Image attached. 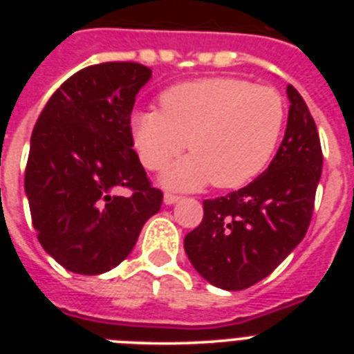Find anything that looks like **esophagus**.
Wrapping results in <instances>:
<instances>
[{
    "instance_id": "1",
    "label": "esophagus",
    "mask_w": 354,
    "mask_h": 354,
    "mask_svg": "<svg viewBox=\"0 0 354 354\" xmlns=\"http://www.w3.org/2000/svg\"><path fill=\"white\" fill-rule=\"evenodd\" d=\"M179 200H180L179 195H174V193H165V204H167V205L177 204Z\"/></svg>"
}]
</instances>
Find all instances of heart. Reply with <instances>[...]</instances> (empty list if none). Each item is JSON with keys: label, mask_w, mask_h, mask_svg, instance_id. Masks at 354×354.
Instances as JSON below:
<instances>
[{"label": "heart", "mask_w": 354, "mask_h": 354, "mask_svg": "<svg viewBox=\"0 0 354 354\" xmlns=\"http://www.w3.org/2000/svg\"><path fill=\"white\" fill-rule=\"evenodd\" d=\"M161 106L138 111L131 129L140 161L152 171L165 170L189 147L193 154L162 177L175 189L250 183L271 161L286 124L278 90L236 77L175 84L161 95Z\"/></svg>", "instance_id": "obj_1"}]
</instances>
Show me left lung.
Segmentation results:
<instances>
[{
  "instance_id": "1",
  "label": "left lung",
  "mask_w": 354,
  "mask_h": 354,
  "mask_svg": "<svg viewBox=\"0 0 354 354\" xmlns=\"http://www.w3.org/2000/svg\"><path fill=\"white\" fill-rule=\"evenodd\" d=\"M287 97L286 136L268 170L237 192L204 200V220L184 237L193 268L220 289L243 290L261 282L310 225L323 150L314 118L292 84Z\"/></svg>"
}]
</instances>
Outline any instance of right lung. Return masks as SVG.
<instances>
[{"label": "right lung", "mask_w": 354, "mask_h": 354, "mask_svg": "<svg viewBox=\"0 0 354 354\" xmlns=\"http://www.w3.org/2000/svg\"><path fill=\"white\" fill-rule=\"evenodd\" d=\"M150 77L134 62L90 65L53 93L33 127L24 174L31 221L42 248L72 273L113 270L161 209L131 133Z\"/></svg>", "instance_id": "obj_1"}]
</instances>
